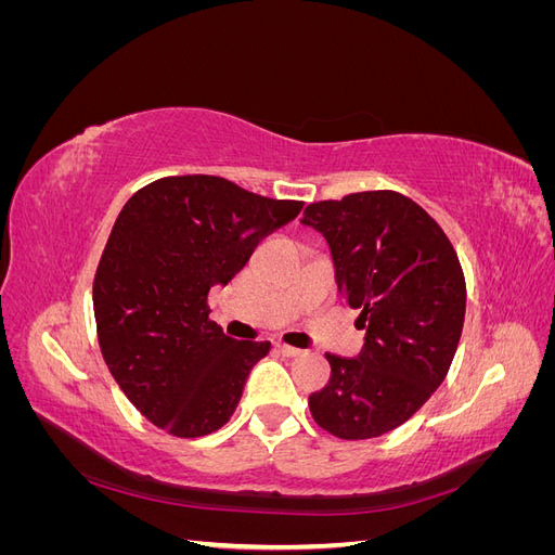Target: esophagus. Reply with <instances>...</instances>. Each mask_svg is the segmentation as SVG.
I'll use <instances>...</instances> for the list:
<instances>
[{"label": "esophagus", "instance_id": "1", "mask_svg": "<svg viewBox=\"0 0 555 555\" xmlns=\"http://www.w3.org/2000/svg\"><path fill=\"white\" fill-rule=\"evenodd\" d=\"M275 347H278V351H280V354H282V357H289V359H294V357H300V354H304V351H300L298 347H292V345H284V343H278Z\"/></svg>", "mask_w": 555, "mask_h": 555}]
</instances>
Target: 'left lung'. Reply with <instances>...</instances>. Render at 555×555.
Segmentation results:
<instances>
[{
    "instance_id": "obj_1",
    "label": "left lung",
    "mask_w": 555,
    "mask_h": 555,
    "mask_svg": "<svg viewBox=\"0 0 555 555\" xmlns=\"http://www.w3.org/2000/svg\"><path fill=\"white\" fill-rule=\"evenodd\" d=\"M304 224L331 247L335 282L359 310L357 359L326 354L331 379L308 398L314 422L340 440L405 424L444 382L465 319V278L442 227L391 190L319 201Z\"/></svg>"
}]
</instances>
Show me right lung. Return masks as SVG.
Returning a JSON list of instances; mask_svg holds the SVG:
<instances>
[{
    "label": "right lung",
    "instance_id": "1",
    "mask_svg": "<svg viewBox=\"0 0 555 555\" xmlns=\"http://www.w3.org/2000/svg\"><path fill=\"white\" fill-rule=\"evenodd\" d=\"M300 208L304 201L266 198L217 176L159 178L127 201L99 259L92 304L108 371L147 422L204 438L236 412L271 343L224 335L208 317V294Z\"/></svg>",
    "mask_w": 555,
    "mask_h": 555
}]
</instances>
